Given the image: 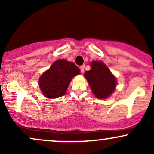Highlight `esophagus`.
<instances>
[{
    "mask_svg": "<svg viewBox=\"0 0 154 154\" xmlns=\"http://www.w3.org/2000/svg\"><path fill=\"white\" fill-rule=\"evenodd\" d=\"M79 69H80L81 73H83L85 70V65H82V66H79Z\"/></svg>",
    "mask_w": 154,
    "mask_h": 154,
    "instance_id": "34e87169",
    "label": "esophagus"
}]
</instances>
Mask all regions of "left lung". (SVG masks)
<instances>
[{"label": "left lung", "instance_id": "1", "mask_svg": "<svg viewBox=\"0 0 154 154\" xmlns=\"http://www.w3.org/2000/svg\"><path fill=\"white\" fill-rule=\"evenodd\" d=\"M91 69L85 72L93 93L98 98H106L115 89L116 79L103 62L93 61Z\"/></svg>", "mask_w": 154, "mask_h": 154}]
</instances>
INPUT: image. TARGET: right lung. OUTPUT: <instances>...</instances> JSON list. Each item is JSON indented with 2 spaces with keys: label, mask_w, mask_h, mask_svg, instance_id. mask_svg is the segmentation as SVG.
Returning <instances> with one entry per match:
<instances>
[{
  "label": "right lung",
  "mask_w": 154,
  "mask_h": 154,
  "mask_svg": "<svg viewBox=\"0 0 154 154\" xmlns=\"http://www.w3.org/2000/svg\"><path fill=\"white\" fill-rule=\"evenodd\" d=\"M80 73L74 63L65 59L58 60L39 79L42 93L47 98H54L66 93L72 78Z\"/></svg>",
  "instance_id": "right-lung-1"
}]
</instances>
